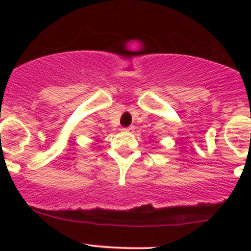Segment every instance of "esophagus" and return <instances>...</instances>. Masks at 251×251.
Returning <instances> with one entry per match:
<instances>
[{
  "label": "esophagus",
  "instance_id": "obj_1",
  "mask_svg": "<svg viewBox=\"0 0 251 251\" xmlns=\"http://www.w3.org/2000/svg\"><path fill=\"white\" fill-rule=\"evenodd\" d=\"M133 130H135V126L133 125H130L128 127L124 128V131H126V132H133Z\"/></svg>",
  "mask_w": 251,
  "mask_h": 251
}]
</instances>
